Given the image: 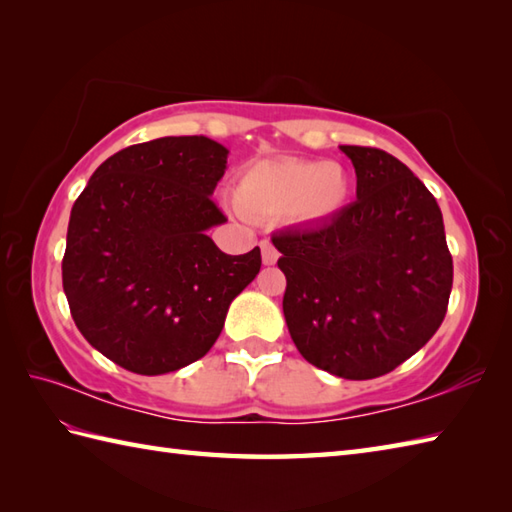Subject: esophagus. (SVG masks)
Instances as JSON below:
<instances>
[{
    "instance_id": "esophagus-1",
    "label": "esophagus",
    "mask_w": 512,
    "mask_h": 512,
    "mask_svg": "<svg viewBox=\"0 0 512 512\" xmlns=\"http://www.w3.org/2000/svg\"><path fill=\"white\" fill-rule=\"evenodd\" d=\"M260 249H263V263H265V265H274L276 260H278L276 247L271 245L269 241H263V243H260Z\"/></svg>"
}]
</instances>
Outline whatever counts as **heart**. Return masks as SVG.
I'll use <instances>...</instances> for the list:
<instances>
[{"label":"heart","mask_w":512,"mask_h":512,"mask_svg":"<svg viewBox=\"0 0 512 512\" xmlns=\"http://www.w3.org/2000/svg\"><path fill=\"white\" fill-rule=\"evenodd\" d=\"M350 173L337 162L265 160L238 179L236 201L247 217L276 219L289 214L298 223H324L346 206Z\"/></svg>","instance_id":"obj_1"}]
</instances>
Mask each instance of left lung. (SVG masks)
Returning a JSON list of instances; mask_svg holds the SVG:
<instances>
[{
  "instance_id": "obj_1",
  "label": "left lung",
  "mask_w": 512,
  "mask_h": 512,
  "mask_svg": "<svg viewBox=\"0 0 512 512\" xmlns=\"http://www.w3.org/2000/svg\"><path fill=\"white\" fill-rule=\"evenodd\" d=\"M357 201L333 219L271 236L287 276L282 311L315 368L366 381L401 366L445 320L453 260L434 195L394 155L339 146Z\"/></svg>"
}]
</instances>
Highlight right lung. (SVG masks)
<instances>
[{"instance_id": "1", "label": "right lung", "mask_w": 512, "mask_h": 512, "mask_svg": "<svg viewBox=\"0 0 512 512\" xmlns=\"http://www.w3.org/2000/svg\"><path fill=\"white\" fill-rule=\"evenodd\" d=\"M227 153L203 135L133 144L74 203L63 291L78 331L124 370L155 377L201 359L260 271L258 247L230 256L206 234L227 221L212 201Z\"/></svg>"}]
</instances>
